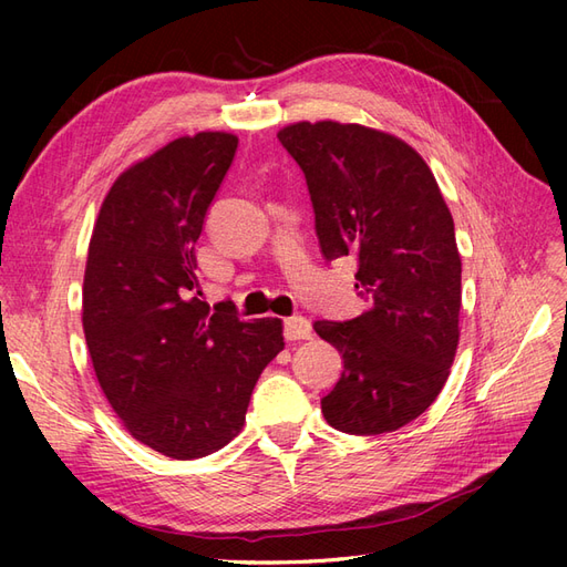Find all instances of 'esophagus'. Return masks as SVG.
<instances>
[{
    "mask_svg": "<svg viewBox=\"0 0 567 567\" xmlns=\"http://www.w3.org/2000/svg\"><path fill=\"white\" fill-rule=\"evenodd\" d=\"M284 336L286 340H310L312 326L305 317H288L284 319Z\"/></svg>",
    "mask_w": 567,
    "mask_h": 567,
    "instance_id": "esophagus-1",
    "label": "esophagus"
}]
</instances>
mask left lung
I'll list each match as a JSON object with an SVG mask.
<instances>
[{
    "label": "left lung",
    "mask_w": 567,
    "mask_h": 567,
    "mask_svg": "<svg viewBox=\"0 0 567 567\" xmlns=\"http://www.w3.org/2000/svg\"><path fill=\"white\" fill-rule=\"evenodd\" d=\"M279 142L305 175L321 255H352L367 300L350 321H315L342 354L323 419L350 435L392 433L435 402L456 354L452 213L431 167L398 136L323 120L288 125Z\"/></svg>",
    "instance_id": "obj_1"
}]
</instances>
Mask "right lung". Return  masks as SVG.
I'll return each instance as SVG.
<instances>
[{
  "instance_id": "1",
  "label": "right lung",
  "mask_w": 567,
  "mask_h": 567,
  "mask_svg": "<svg viewBox=\"0 0 567 567\" xmlns=\"http://www.w3.org/2000/svg\"><path fill=\"white\" fill-rule=\"evenodd\" d=\"M238 140L198 132L132 165L92 231L82 326L96 379L134 440L208 456L244 427L252 388L284 350L281 319L200 300L196 241Z\"/></svg>"
}]
</instances>
